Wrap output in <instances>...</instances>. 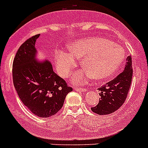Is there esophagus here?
<instances>
[{"label": "esophagus", "instance_id": "obj_1", "mask_svg": "<svg viewBox=\"0 0 148 148\" xmlns=\"http://www.w3.org/2000/svg\"><path fill=\"white\" fill-rule=\"evenodd\" d=\"M74 90L76 91H80V92H84L86 90V89L84 87H78V86H75Z\"/></svg>", "mask_w": 148, "mask_h": 148}]
</instances>
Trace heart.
I'll use <instances>...</instances> for the list:
<instances>
[{
    "label": "heart",
    "mask_w": 148,
    "mask_h": 148,
    "mask_svg": "<svg viewBox=\"0 0 148 148\" xmlns=\"http://www.w3.org/2000/svg\"><path fill=\"white\" fill-rule=\"evenodd\" d=\"M70 54L56 52V64L60 74L68 77L77 65L76 58H83L81 64L85 68L73 77L80 84L93 77L95 80H105L116 73L125 58L122 47L102 37H89L79 39L68 45Z\"/></svg>",
    "instance_id": "b5f03b06"
}]
</instances>
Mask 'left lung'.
<instances>
[{"mask_svg": "<svg viewBox=\"0 0 148 148\" xmlns=\"http://www.w3.org/2000/svg\"><path fill=\"white\" fill-rule=\"evenodd\" d=\"M132 55L126 58L124 71L113 80L98 88L100 96L99 103L91 110L98 115H109L119 109L125 103L132 80Z\"/></svg>", "mask_w": 148, "mask_h": 148, "instance_id": "obj_1", "label": "left lung"}]
</instances>
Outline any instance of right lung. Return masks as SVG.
Returning a JSON list of instances; mask_svg holds the SVG:
<instances>
[{
    "label": "right lung",
    "mask_w": 148,
    "mask_h": 148,
    "mask_svg": "<svg viewBox=\"0 0 148 148\" xmlns=\"http://www.w3.org/2000/svg\"><path fill=\"white\" fill-rule=\"evenodd\" d=\"M39 34L29 38L18 49L13 62V81L24 106L41 118L56 114L73 89L53 71L51 62L36 60L35 43Z\"/></svg>",
    "instance_id": "1"
}]
</instances>
